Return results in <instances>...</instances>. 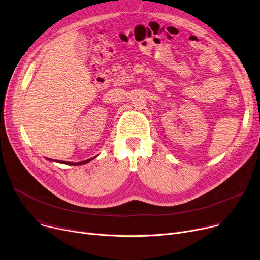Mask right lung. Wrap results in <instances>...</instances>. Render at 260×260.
Listing matches in <instances>:
<instances>
[{
  "mask_svg": "<svg viewBox=\"0 0 260 260\" xmlns=\"http://www.w3.org/2000/svg\"><path fill=\"white\" fill-rule=\"evenodd\" d=\"M94 158L92 159H89V160H85V161H82V162H77V163H73V162H62V163H66V164H69V165H81V164H84V163H88L90 161H92ZM50 160V159H49Z\"/></svg>",
  "mask_w": 260,
  "mask_h": 260,
  "instance_id": "obj_1",
  "label": "right lung"
}]
</instances>
